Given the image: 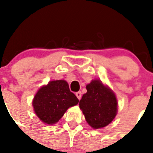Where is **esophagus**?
I'll list each match as a JSON object with an SVG mask.
<instances>
[{
	"mask_svg": "<svg viewBox=\"0 0 153 153\" xmlns=\"http://www.w3.org/2000/svg\"><path fill=\"white\" fill-rule=\"evenodd\" d=\"M75 95H76V97L78 98V99H79V100H80V99H81V98H82L81 92H77V93L75 94Z\"/></svg>",
	"mask_w": 153,
	"mask_h": 153,
	"instance_id": "esophagus-1",
	"label": "esophagus"
}]
</instances>
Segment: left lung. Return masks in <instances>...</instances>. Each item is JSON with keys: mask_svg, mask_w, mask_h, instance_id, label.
I'll list each match as a JSON object with an SVG mask.
<instances>
[{"mask_svg": "<svg viewBox=\"0 0 153 153\" xmlns=\"http://www.w3.org/2000/svg\"><path fill=\"white\" fill-rule=\"evenodd\" d=\"M87 92L79 102L86 122L93 128L108 126L116 117L117 101L112 90L100 80H92L86 85Z\"/></svg>", "mask_w": 153, "mask_h": 153, "instance_id": "8db88e82", "label": "left lung"}]
</instances>
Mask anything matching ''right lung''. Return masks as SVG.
Returning <instances> with one entry per match:
<instances>
[{"label": "right lung", "instance_id": "obj_1", "mask_svg": "<svg viewBox=\"0 0 153 153\" xmlns=\"http://www.w3.org/2000/svg\"><path fill=\"white\" fill-rule=\"evenodd\" d=\"M79 103L65 80L49 82L37 91L32 105L37 117L44 123L55 124L70 107Z\"/></svg>", "mask_w": 153, "mask_h": 153}]
</instances>
